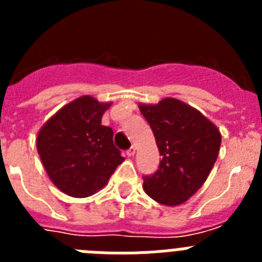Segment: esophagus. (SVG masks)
Returning a JSON list of instances; mask_svg holds the SVG:
<instances>
[{"label":"esophagus","instance_id":"esophagus-1","mask_svg":"<svg viewBox=\"0 0 262 262\" xmlns=\"http://www.w3.org/2000/svg\"><path fill=\"white\" fill-rule=\"evenodd\" d=\"M135 152H136V148L135 147H131L128 149V151H127V156L128 157H133L134 155H135Z\"/></svg>","mask_w":262,"mask_h":262}]
</instances>
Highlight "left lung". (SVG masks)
Returning a JSON list of instances; mask_svg holds the SVG:
<instances>
[{
	"mask_svg": "<svg viewBox=\"0 0 262 262\" xmlns=\"http://www.w3.org/2000/svg\"><path fill=\"white\" fill-rule=\"evenodd\" d=\"M139 108L163 156L157 172L143 178L144 191L164 206L181 205L209 177L221 148V133L200 110L180 99L168 97L156 105L139 103Z\"/></svg>",
	"mask_w": 262,
	"mask_h": 262,
	"instance_id": "obj_1",
	"label": "left lung"
}]
</instances>
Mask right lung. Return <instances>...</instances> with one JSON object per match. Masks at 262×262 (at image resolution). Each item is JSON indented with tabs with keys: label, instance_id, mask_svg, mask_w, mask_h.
I'll use <instances>...</instances> for the list:
<instances>
[{
	"label": "right lung",
	"instance_id": "obj_1",
	"mask_svg": "<svg viewBox=\"0 0 262 262\" xmlns=\"http://www.w3.org/2000/svg\"><path fill=\"white\" fill-rule=\"evenodd\" d=\"M110 106L92 96L78 97L39 129L36 148L41 164L53 185L67 195H93L123 163L113 142V129L101 124Z\"/></svg>",
	"mask_w": 262,
	"mask_h": 262
}]
</instances>
